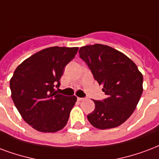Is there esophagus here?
<instances>
[{
    "label": "esophagus",
    "instance_id": "34e87169",
    "mask_svg": "<svg viewBox=\"0 0 159 159\" xmlns=\"http://www.w3.org/2000/svg\"><path fill=\"white\" fill-rule=\"evenodd\" d=\"M85 99V98H77V100L78 101H83Z\"/></svg>",
    "mask_w": 159,
    "mask_h": 159
}]
</instances>
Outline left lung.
Here are the masks:
<instances>
[{
    "label": "left lung",
    "instance_id": "obj_1",
    "mask_svg": "<svg viewBox=\"0 0 159 159\" xmlns=\"http://www.w3.org/2000/svg\"><path fill=\"white\" fill-rule=\"evenodd\" d=\"M79 56L107 96L93 100L95 109L88 120L101 130L120 125L134 112L142 96V73L123 53L100 43L81 47Z\"/></svg>",
    "mask_w": 159,
    "mask_h": 159
}]
</instances>
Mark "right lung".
<instances>
[{"instance_id":"add662e5","label":"right lung","mask_w":159,"mask_h":159,"mask_svg":"<svg viewBox=\"0 0 159 159\" xmlns=\"http://www.w3.org/2000/svg\"><path fill=\"white\" fill-rule=\"evenodd\" d=\"M77 47H50L30 56L15 70L10 80L11 98L23 119L41 132H56L66 125L76 103L55 91L65 66Z\"/></svg>"}]
</instances>
